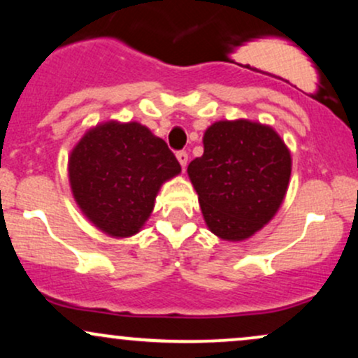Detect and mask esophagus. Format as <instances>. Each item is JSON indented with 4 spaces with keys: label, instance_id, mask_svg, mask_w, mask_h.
<instances>
[{
    "label": "esophagus",
    "instance_id": "obj_1",
    "mask_svg": "<svg viewBox=\"0 0 358 358\" xmlns=\"http://www.w3.org/2000/svg\"><path fill=\"white\" fill-rule=\"evenodd\" d=\"M176 159H178V163L182 165V168L185 170V168H187V163H188L187 151H178V153H176Z\"/></svg>",
    "mask_w": 358,
    "mask_h": 358
}]
</instances>
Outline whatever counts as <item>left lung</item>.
I'll return each mask as SVG.
<instances>
[{
  "instance_id": "left-lung-1",
  "label": "left lung",
  "mask_w": 358,
  "mask_h": 358,
  "mask_svg": "<svg viewBox=\"0 0 358 358\" xmlns=\"http://www.w3.org/2000/svg\"><path fill=\"white\" fill-rule=\"evenodd\" d=\"M291 151L273 126L222 119L203 133V155L188 165L208 231L242 242L273 220L289 185Z\"/></svg>"
}]
</instances>
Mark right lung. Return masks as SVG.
<instances>
[{
  "label": "right lung",
  "mask_w": 358,
  "mask_h": 358,
  "mask_svg": "<svg viewBox=\"0 0 358 358\" xmlns=\"http://www.w3.org/2000/svg\"><path fill=\"white\" fill-rule=\"evenodd\" d=\"M69 183L84 217L113 239L141 231L159 188L182 173L162 138L138 121L89 127L69 155Z\"/></svg>",
  "instance_id": "right-lung-1"
}]
</instances>
